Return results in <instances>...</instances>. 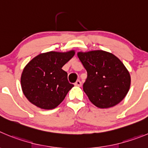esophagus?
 Here are the masks:
<instances>
[{
    "label": "esophagus",
    "mask_w": 148,
    "mask_h": 148,
    "mask_svg": "<svg viewBox=\"0 0 148 148\" xmlns=\"http://www.w3.org/2000/svg\"><path fill=\"white\" fill-rule=\"evenodd\" d=\"M74 85H75V86L80 87L81 85H82V82H80V80H77V82H76L75 83H74Z\"/></svg>",
    "instance_id": "obj_1"
}]
</instances>
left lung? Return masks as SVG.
<instances>
[{
    "label": "left lung",
    "instance_id": "left-lung-1",
    "mask_svg": "<svg viewBox=\"0 0 148 148\" xmlns=\"http://www.w3.org/2000/svg\"><path fill=\"white\" fill-rule=\"evenodd\" d=\"M88 73L83 90L99 108L114 107L128 93L130 74L119 58L103 50L77 53Z\"/></svg>",
    "mask_w": 148,
    "mask_h": 148
}]
</instances>
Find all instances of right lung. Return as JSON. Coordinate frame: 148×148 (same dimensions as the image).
I'll return each instance as SVG.
<instances>
[{"instance_id":"1","label":"right lung","mask_w":148,"mask_h":148,"mask_svg":"<svg viewBox=\"0 0 148 148\" xmlns=\"http://www.w3.org/2000/svg\"><path fill=\"white\" fill-rule=\"evenodd\" d=\"M66 52H48L37 55L23 69L21 87L27 100L44 110H52L60 104L74 87L68 81L67 72L62 67L74 55Z\"/></svg>"}]
</instances>
